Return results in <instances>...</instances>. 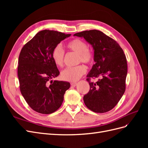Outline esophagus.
<instances>
[{
  "label": "esophagus",
  "mask_w": 148,
  "mask_h": 148,
  "mask_svg": "<svg viewBox=\"0 0 148 148\" xmlns=\"http://www.w3.org/2000/svg\"><path fill=\"white\" fill-rule=\"evenodd\" d=\"M77 82H71V85L72 86H73V87H75L76 86H77Z\"/></svg>",
  "instance_id": "esophagus-1"
}]
</instances>
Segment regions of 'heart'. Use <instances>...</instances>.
Listing matches in <instances>:
<instances>
[{"mask_svg":"<svg viewBox=\"0 0 148 148\" xmlns=\"http://www.w3.org/2000/svg\"><path fill=\"white\" fill-rule=\"evenodd\" d=\"M67 48L70 51L78 53L77 62H83L87 65L92 64L94 56L92 52L88 49L87 43L80 39H73L67 44ZM65 51L62 47L58 44L53 49L52 58L55 64L58 66H62L64 65L65 58ZM86 67L83 65H79L76 66L66 67L61 71V78L68 82H76L86 73Z\"/></svg>","mask_w":148,"mask_h":148,"instance_id":"b5f03b06","label":"heart"}]
</instances>
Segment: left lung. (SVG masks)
<instances>
[{"instance_id": "left-lung-1", "label": "left lung", "mask_w": 148, "mask_h": 148, "mask_svg": "<svg viewBox=\"0 0 148 148\" xmlns=\"http://www.w3.org/2000/svg\"><path fill=\"white\" fill-rule=\"evenodd\" d=\"M74 36L84 38L95 50V64L87 75L90 89L83 97L84 104L95 112H107L118 104L125 92L126 56L117 41L99 30L84 31ZM97 77V82H90L91 78Z\"/></svg>"}]
</instances>
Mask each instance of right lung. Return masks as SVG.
Segmentation results:
<instances>
[{
	"label": "right lung",
	"mask_w": 148,
	"mask_h": 148,
	"mask_svg": "<svg viewBox=\"0 0 148 148\" xmlns=\"http://www.w3.org/2000/svg\"><path fill=\"white\" fill-rule=\"evenodd\" d=\"M70 35L42 30L21 49L18 65L20 91L29 106L38 113L56 112L70 86L69 82L52 80L60 72L52 58L53 49Z\"/></svg>",
	"instance_id": "add662e5"
}]
</instances>
